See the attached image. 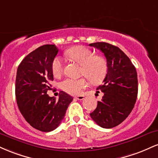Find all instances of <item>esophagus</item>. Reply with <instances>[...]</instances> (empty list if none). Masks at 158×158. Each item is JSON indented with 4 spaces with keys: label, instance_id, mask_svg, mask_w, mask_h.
I'll list each match as a JSON object with an SVG mask.
<instances>
[{
    "label": "esophagus",
    "instance_id": "esophagus-1",
    "mask_svg": "<svg viewBox=\"0 0 158 158\" xmlns=\"http://www.w3.org/2000/svg\"><path fill=\"white\" fill-rule=\"evenodd\" d=\"M85 96H78V97H75L76 99H78V100H82L84 99Z\"/></svg>",
    "mask_w": 158,
    "mask_h": 158
}]
</instances>
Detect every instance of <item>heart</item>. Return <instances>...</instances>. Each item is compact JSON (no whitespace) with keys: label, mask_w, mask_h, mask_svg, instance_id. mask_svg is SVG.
Listing matches in <instances>:
<instances>
[{"label":"heart","mask_w":158,"mask_h":158,"mask_svg":"<svg viewBox=\"0 0 158 158\" xmlns=\"http://www.w3.org/2000/svg\"><path fill=\"white\" fill-rule=\"evenodd\" d=\"M66 56L79 64L81 65V74L84 75L93 83H98L104 79L107 73L108 66L106 61L95 53L89 48L77 46L69 49L65 52ZM64 61L60 57H56L52 63V74L59 77L64 70ZM88 86V81L85 78L68 79L61 81V88L71 95H78L81 90Z\"/></svg>","instance_id":"b5f03b06"}]
</instances>
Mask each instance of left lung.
Instances as JSON below:
<instances>
[{"label":"left lung","mask_w":158,"mask_h":158,"mask_svg":"<svg viewBox=\"0 0 158 158\" xmlns=\"http://www.w3.org/2000/svg\"><path fill=\"white\" fill-rule=\"evenodd\" d=\"M89 45L102 52L108 66L103 84L97 88L104 95L90 115L98 126L111 128L123 122L134 108L138 92L137 70L129 58L117 47L106 42Z\"/></svg>","instance_id":"left-lung-1"}]
</instances>
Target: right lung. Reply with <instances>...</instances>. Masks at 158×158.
<instances>
[{
  "instance_id": "add662e5",
  "label": "right lung",
  "mask_w": 158,
  "mask_h": 158,
  "mask_svg": "<svg viewBox=\"0 0 158 158\" xmlns=\"http://www.w3.org/2000/svg\"><path fill=\"white\" fill-rule=\"evenodd\" d=\"M58 51L54 44L39 47L23 59L16 74L15 97L20 111L30 126L44 132L59 126L73 99L64 91L59 92L57 100L47 94L52 89V63Z\"/></svg>"
}]
</instances>
